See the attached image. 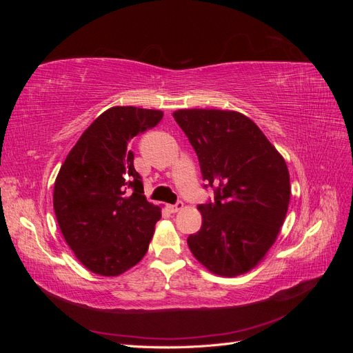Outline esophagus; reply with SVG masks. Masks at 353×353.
Returning <instances> with one entry per match:
<instances>
[{"mask_svg": "<svg viewBox=\"0 0 353 353\" xmlns=\"http://www.w3.org/2000/svg\"><path fill=\"white\" fill-rule=\"evenodd\" d=\"M183 208H184V203L181 201V200H178V201L175 203V205H169V206H168V209H169L170 213H176V212H179Z\"/></svg>", "mask_w": 353, "mask_h": 353, "instance_id": "esophagus-1", "label": "esophagus"}]
</instances>
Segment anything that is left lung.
<instances>
[{"instance_id": "left-lung-1", "label": "left lung", "mask_w": 353, "mask_h": 353, "mask_svg": "<svg viewBox=\"0 0 353 353\" xmlns=\"http://www.w3.org/2000/svg\"><path fill=\"white\" fill-rule=\"evenodd\" d=\"M197 154L213 201L199 205L201 227L187 239L194 258L218 275L250 271L274 244L290 201L283 156L248 116L228 110L174 113Z\"/></svg>"}]
</instances>
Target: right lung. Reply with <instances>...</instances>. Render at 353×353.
I'll list each match as a JSON object with an SVG mask.
<instances>
[{"instance_id":"1","label":"right lung","mask_w":353,"mask_h":353,"mask_svg":"<svg viewBox=\"0 0 353 353\" xmlns=\"http://www.w3.org/2000/svg\"><path fill=\"white\" fill-rule=\"evenodd\" d=\"M163 113L132 105L101 113L68 154L54 183L56 218L69 248L94 274L116 276L148 250L160 208L144 196L130 141Z\"/></svg>"}]
</instances>
